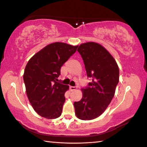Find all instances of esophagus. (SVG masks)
<instances>
[{
	"label": "esophagus",
	"instance_id": "esophagus-1",
	"mask_svg": "<svg viewBox=\"0 0 147 147\" xmlns=\"http://www.w3.org/2000/svg\"><path fill=\"white\" fill-rule=\"evenodd\" d=\"M77 88H78V87H77L76 86H71L70 87V90H71V91H73V90L77 89Z\"/></svg>",
	"mask_w": 147,
	"mask_h": 147
}]
</instances>
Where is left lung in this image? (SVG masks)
I'll use <instances>...</instances> for the list:
<instances>
[{
    "label": "left lung",
    "instance_id": "obj_1",
    "mask_svg": "<svg viewBox=\"0 0 147 147\" xmlns=\"http://www.w3.org/2000/svg\"><path fill=\"white\" fill-rule=\"evenodd\" d=\"M77 51L91 82L82 89L83 97L74 106L79 119L90 120L100 116L113 100L119 82V68L110 53L97 43L81 44Z\"/></svg>",
    "mask_w": 147,
    "mask_h": 147
}]
</instances>
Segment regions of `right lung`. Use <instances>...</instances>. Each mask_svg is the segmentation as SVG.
<instances>
[{
	"instance_id": "obj_1",
	"label": "right lung",
	"mask_w": 147,
	"mask_h": 147,
	"mask_svg": "<svg viewBox=\"0 0 147 147\" xmlns=\"http://www.w3.org/2000/svg\"><path fill=\"white\" fill-rule=\"evenodd\" d=\"M78 46L62 42L51 44L28 61L23 78L29 102L37 113L47 119L62 114L69 86L58 82L60 69Z\"/></svg>"
}]
</instances>
